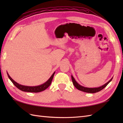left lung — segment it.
Returning a JSON list of instances; mask_svg holds the SVG:
<instances>
[{"label": "left lung", "instance_id": "8db88e82", "mask_svg": "<svg viewBox=\"0 0 123 123\" xmlns=\"http://www.w3.org/2000/svg\"><path fill=\"white\" fill-rule=\"evenodd\" d=\"M71 78H72V82H73V84L74 86V87L76 88L77 89L79 90L80 91H83V92H88V93H96V92H99V91H101V90H103L104 88H105L108 83L110 82L112 79L113 78H111V79L108 82H107L106 84H105L103 86H101L100 87H98V88H86V87H83V86H80V85L78 84V83L76 82V81L75 80V79H74V78L73 77V76H71Z\"/></svg>", "mask_w": 123, "mask_h": 123}]
</instances>
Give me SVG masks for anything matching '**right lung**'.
<instances>
[{"instance_id":"add662e5","label":"right lung","mask_w":123,"mask_h":123,"mask_svg":"<svg viewBox=\"0 0 123 123\" xmlns=\"http://www.w3.org/2000/svg\"><path fill=\"white\" fill-rule=\"evenodd\" d=\"M55 72L53 73V74L52 75V76L50 77V78L46 82L43 83V85H41L40 86H35V87H29V86H23L21 85L18 84V83L15 82V81L12 79V78L9 76V75L7 73L8 77L9 78V79L11 80V81L12 82L16 87L18 89H19V90H22L23 91H25V92H41V91L45 90L46 89L48 88L50 85L51 84L52 79H53L54 75Z\"/></svg>"}]
</instances>
